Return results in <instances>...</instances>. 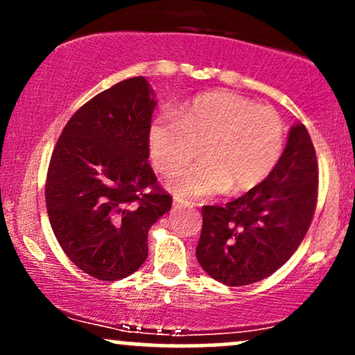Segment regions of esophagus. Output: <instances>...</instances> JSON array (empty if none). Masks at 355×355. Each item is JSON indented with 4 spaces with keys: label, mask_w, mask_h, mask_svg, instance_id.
I'll list each match as a JSON object with an SVG mask.
<instances>
[{
    "label": "esophagus",
    "mask_w": 355,
    "mask_h": 355,
    "mask_svg": "<svg viewBox=\"0 0 355 355\" xmlns=\"http://www.w3.org/2000/svg\"><path fill=\"white\" fill-rule=\"evenodd\" d=\"M195 203L193 202H189V200H183V198H180V197H175L173 198V207H177V209H187V207H189V209H191V207H193Z\"/></svg>",
    "instance_id": "34e87169"
}]
</instances>
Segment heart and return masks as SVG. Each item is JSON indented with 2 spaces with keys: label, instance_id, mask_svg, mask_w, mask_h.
Segmentation results:
<instances>
[{
  "label": "heart",
  "instance_id": "b5f03b06",
  "mask_svg": "<svg viewBox=\"0 0 355 355\" xmlns=\"http://www.w3.org/2000/svg\"><path fill=\"white\" fill-rule=\"evenodd\" d=\"M285 130L275 110L229 92L195 96L182 112L164 108L148 128V148L158 172L170 175L205 158L170 180L178 197H207L229 189L245 191L275 168Z\"/></svg>",
  "mask_w": 355,
  "mask_h": 355
}]
</instances>
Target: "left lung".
<instances>
[{"label":"left lung","mask_w":355,"mask_h":355,"mask_svg":"<svg viewBox=\"0 0 355 355\" xmlns=\"http://www.w3.org/2000/svg\"><path fill=\"white\" fill-rule=\"evenodd\" d=\"M317 185L315 150L307 128L297 123L266 180L223 207L202 209L203 225L195 254L203 270L232 287L274 274L311 227Z\"/></svg>","instance_id":"obj_1"}]
</instances>
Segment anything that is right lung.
Listing matches in <instances>:
<instances>
[{
	"label": "right lung",
	"instance_id": "obj_1",
	"mask_svg": "<svg viewBox=\"0 0 355 355\" xmlns=\"http://www.w3.org/2000/svg\"><path fill=\"white\" fill-rule=\"evenodd\" d=\"M157 107L144 76L93 96L70 118L48 166V217L80 270L113 282L148 255V230L172 209L148 164V128Z\"/></svg>",
	"mask_w": 355,
	"mask_h": 355
}]
</instances>
